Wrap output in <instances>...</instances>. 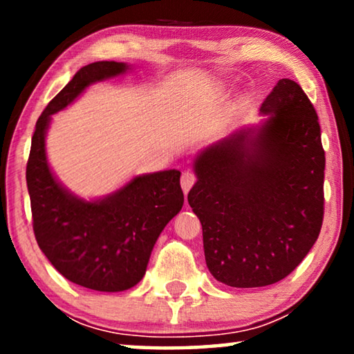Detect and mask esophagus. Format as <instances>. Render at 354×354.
Here are the masks:
<instances>
[{
  "label": "esophagus",
  "mask_w": 354,
  "mask_h": 354,
  "mask_svg": "<svg viewBox=\"0 0 354 354\" xmlns=\"http://www.w3.org/2000/svg\"><path fill=\"white\" fill-rule=\"evenodd\" d=\"M196 182V176L193 174L192 171H185L182 174V178H180V185H182V190L183 193H188L190 192V188L193 187V183Z\"/></svg>",
  "instance_id": "34e87169"
}]
</instances>
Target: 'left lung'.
I'll return each mask as SVG.
<instances>
[{"instance_id":"left-lung-1","label":"left lung","mask_w":354,"mask_h":354,"mask_svg":"<svg viewBox=\"0 0 354 354\" xmlns=\"http://www.w3.org/2000/svg\"><path fill=\"white\" fill-rule=\"evenodd\" d=\"M241 127L196 154L188 205L203 225L212 277L236 288L287 277L316 243L326 153L317 114L297 82L279 80Z\"/></svg>"}]
</instances>
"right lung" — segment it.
<instances>
[{
  "label": "right lung",
  "mask_w": 354,
  "mask_h": 354,
  "mask_svg": "<svg viewBox=\"0 0 354 354\" xmlns=\"http://www.w3.org/2000/svg\"><path fill=\"white\" fill-rule=\"evenodd\" d=\"M127 62L82 67L37 120L27 162L33 232L57 272L96 292H124L147 272L153 246L183 206L177 169L135 176L103 198L85 200L53 174L46 156L51 115L74 103L90 85L124 75Z\"/></svg>",
  "instance_id": "1"
}]
</instances>
